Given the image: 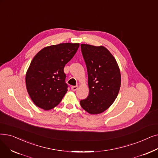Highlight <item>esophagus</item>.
I'll use <instances>...</instances> for the list:
<instances>
[{"mask_svg":"<svg viewBox=\"0 0 158 158\" xmlns=\"http://www.w3.org/2000/svg\"><path fill=\"white\" fill-rule=\"evenodd\" d=\"M77 88H78V86H72V87H71V89H72V91H75V90H77Z\"/></svg>","mask_w":158,"mask_h":158,"instance_id":"34e87169","label":"esophagus"}]
</instances>
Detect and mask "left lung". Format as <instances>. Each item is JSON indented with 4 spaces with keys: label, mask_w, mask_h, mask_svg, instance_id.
Segmentation results:
<instances>
[{
    "label": "left lung",
    "mask_w": 158,
    "mask_h": 158,
    "mask_svg": "<svg viewBox=\"0 0 158 158\" xmlns=\"http://www.w3.org/2000/svg\"><path fill=\"white\" fill-rule=\"evenodd\" d=\"M87 68L89 95L80 105L90 114L107 110L114 102L121 86V73L114 56L105 47L81 44Z\"/></svg>",
    "instance_id": "obj_1"
}]
</instances>
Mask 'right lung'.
<instances>
[{
  "instance_id": "add662e5",
  "label": "right lung",
  "mask_w": 158,
  "mask_h": 158,
  "mask_svg": "<svg viewBox=\"0 0 158 158\" xmlns=\"http://www.w3.org/2000/svg\"><path fill=\"white\" fill-rule=\"evenodd\" d=\"M79 43L44 48L33 57L26 75L27 90L36 106L48 110L57 106L68 91L64 68L74 56Z\"/></svg>"
}]
</instances>
